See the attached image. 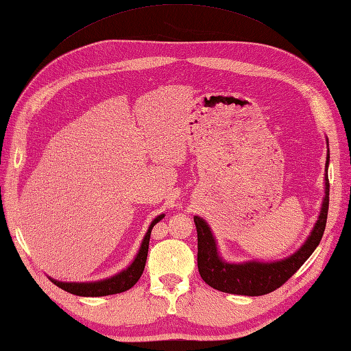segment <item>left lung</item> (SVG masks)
Listing matches in <instances>:
<instances>
[{
  "label": "left lung",
  "instance_id": "obj_1",
  "mask_svg": "<svg viewBox=\"0 0 351 351\" xmlns=\"http://www.w3.org/2000/svg\"><path fill=\"white\" fill-rule=\"evenodd\" d=\"M329 149L326 157V173H324V197L322 203L320 215L314 224L311 234L308 236L305 243L295 254L278 262H243V263H227L219 257L217 242L210 227L205 219L195 215L194 223L197 229V267L202 280L208 286L219 291L230 293V295L243 296H262L280 289L290 276L296 274L314 250L319 247L323 232L326 229L329 209Z\"/></svg>",
  "mask_w": 351,
  "mask_h": 351
}]
</instances>
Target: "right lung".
Wrapping results in <instances>:
<instances>
[{
	"mask_svg": "<svg viewBox=\"0 0 351 351\" xmlns=\"http://www.w3.org/2000/svg\"><path fill=\"white\" fill-rule=\"evenodd\" d=\"M165 218V215H158L154 221L151 223L148 232H146L145 238L142 241V245L138 248L137 256L134 257L133 263L130 265L124 271L110 276V278H106L101 281H94V282H62L51 278V281L58 286L60 289L71 293V295L76 296H109V295H117V293L127 291L132 289L134 284L141 278L145 269L146 257H148V248H149V238H151V230L152 227L156 226L160 219Z\"/></svg>",
	"mask_w": 351,
	"mask_h": 351,
	"instance_id": "right-lung-1",
	"label": "right lung"
}]
</instances>
